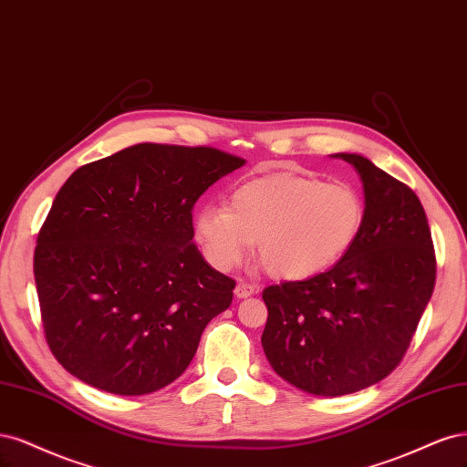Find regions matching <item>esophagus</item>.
<instances>
[{"label": "esophagus", "instance_id": "1", "mask_svg": "<svg viewBox=\"0 0 467 467\" xmlns=\"http://www.w3.org/2000/svg\"><path fill=\"white\" fill-rule=\"evenodd\" d=\"M254 285H250V283H246V281H238L236 283V287H234V295L238 296V298H246V296H250V295H254Z\"/></svg>", "mask_w": 467, "mask_h": 467}]
</instances>
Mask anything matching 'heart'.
I'll list each match as a JSON object with an SVG mask.
<instances>
[{"label":"heart","instance_id":"b5f03b06","mask_svg":"<svg viewBox=\"0 0 467 467\" xmlns=\"http://www.w3.org/2000/svg\"><path fill=\"white\" fill-rule=\"evenodd\" d=\"M367 203L349 182L277 172L240 184L227 205H205L193 217L203 258L219 272L258 258L279 279H308L337 264L357 243Z\"/></svg>","mask_w":467,"mask_h":467}]
</instances>
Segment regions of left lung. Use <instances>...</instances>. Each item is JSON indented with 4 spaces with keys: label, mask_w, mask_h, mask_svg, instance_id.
<instances>
[{
    "label": "left lung",
    "mask_w": 467,
    "mask_h": 467,
    "mask_svg": "<svg viewBox=\"0 0 467 467\" xmlns=\"http://www.w3.org/2000/svg\"><path fill=\"white\" fill-rule=\"evenodd\" d=\"M336 157L353 164L363 182V233L327 272L262 293L269 365L285 382L324 398L358 392L401 363L436 279L415 192L363 155Z\"/></svg>",
    "instance_id": "left-lung-1"
}]
</instances>
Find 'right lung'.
Instances as JSON below:
<instances>
[{
  "mask_svg": "<svg viewBox=\"0 0 467 467\" xmlns=\"http://www.w3.org/2000/svg\"><path fill=\"white\" fill-rule=\"evenodd\" d=\"M244 159L213 147L140 143L75 171L35 250L48 348L67 372L118 396L169 386L234 279L192 243V209Z\"/></svg>",
  "mask_w": 467,
  "mask_h": 467,
  "instance_id": "obj_1",
  "label": "right lung"
}]
</instances>
